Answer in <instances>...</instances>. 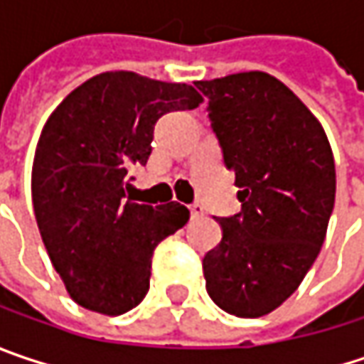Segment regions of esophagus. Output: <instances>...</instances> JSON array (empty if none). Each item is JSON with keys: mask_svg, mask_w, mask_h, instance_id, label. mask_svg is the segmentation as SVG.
<instances>
[{"mask_svg": "<svg viewBox=\"0 0 364 364\" xmlns=\"http://www.w3.org/2000/svg\"><path fill=\"white\" fill-rule=\"evenodd\" d=\"M188 209H191V215H193V218H200V215H203V207H200L198 203H195V205H191Z\"/></svg>", "mask_w": 364, "mask_h": 364, "instance_id": "obj_1", "label": "esophagus"}]
</instances>
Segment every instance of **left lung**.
Wrapping results in <instances>:
<instances>
[{
    "instance_id": "obj_1",
    "label": "left lung",
    "mask_w": 364,
    "mask_h": 364,
    "mask_svg": "<svg viewBox=\"0 0 364 364\" xmlns=\"http://www.w3.org/2000/svg\"><path fill=\"white\" fill-rule=\"evenodd\" d=\"M240 213L218 218L221 242L203 259L211 300L230 315L272 313L304 279L325 240L336 166L323 126L265 72L198 80Z\"/></svg>"
}]
</instances>
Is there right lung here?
Listing matches in <instances>:
<instances>
[{
	"label": "right lung",
	"mask_w": 364,
	"mask_h": 364,
	"mask_svg": "<svg viewBox=\"0 0 364 364\" xmlns=\"http://www.w3.org/2000/svg\"><path fill=\"white\" fill-rule=\"evenodd\" d=\"M200 101L191 85L103 72L45 122L33 161V207L49 259L80 306L122 315L149 292L153 250L191 213L180 203H134L126 193L128 169L146 164L159 117Z\"/></svg>",
	"instance_id": "add662e5"
}]
</instances>
